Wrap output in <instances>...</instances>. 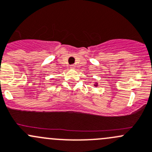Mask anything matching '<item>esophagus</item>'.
I'll return each mask as SVG.
<instances>
[{"label":"esophagus","instance_id":"obj_1","mask_svg":"<svg viewBox=\"0 0 152 152\" xmlns=\"http://www.w3.org/2000/svg\"><path fill=\"white\" fill-rule=\"evenodd\" d=\"M70 67V68H71V69H74V68H75V65H74V64H71Z\"/></svg>","mask_w":152,"mask_h":152}]
</instances>
